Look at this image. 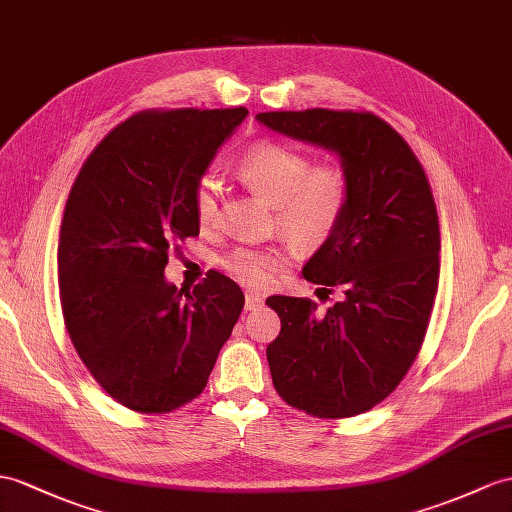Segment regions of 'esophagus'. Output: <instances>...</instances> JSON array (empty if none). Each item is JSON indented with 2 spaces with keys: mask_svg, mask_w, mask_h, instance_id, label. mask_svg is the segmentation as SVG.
<instances>
[{
  "mask_svg": "<svg viewBox=\"0 0 512 512\" xmlns=\"http://www.w3.org/2000/svg\"><path fill=\"white\" fill-rule=\"evenodd\" d=\"M263 295H258V293H247V297H245V310H256V308H260L263 306Z\"/></svg>",
  "mask_w": 512,
  "mask_h": 512,
  "instance_id": "34e87169",
  "label": "esophagus"
}]
</instances>
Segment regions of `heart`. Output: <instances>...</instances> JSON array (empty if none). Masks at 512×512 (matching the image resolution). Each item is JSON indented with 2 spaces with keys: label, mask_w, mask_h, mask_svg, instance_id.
Instances as JSON below:
<instances>
[{
  "label": "heart",
  "mask_w": 512,
  "mask_h": 512,
  "mask_svg": "<svg viewBox=\"0 0 512 512\" xmlns=\"http://www.w3.org/2000/svg\"><path fill=\"white\" fill-rule=\"evenodd\" d=\"M239 178L273 206L276 226L297 247L326 243L345 215L350 184L339 167L310 169V158L280 143H256L236 162ZM193 210L202 228L219 215V184L202 178L193 191ZM286 263L278 247H239L223 258V269L252 289H263Z\"/></svg>",
  "instance_id": "obj_1"
}]
</instances>
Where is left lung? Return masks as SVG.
<instances>
[{
    "label": "left lung",
    "mask_w": 512,
    "mask_h": 512,
    "mask_svg": "<svg viewBox=\"0 0 512 512\" xmlns=\"http://www.w3.org/2000/svg\"><path fill=\"white\" fill-rule=\"evenodd\" d=\"M269 130L336 154L350 184L339 228L304 278L341 302L273 295L282 330L267 345L282 400L321 419L354 417L395 391L421 350L439 289L441 232L421 162L371 112H260Z\"/></svg>",
    "instance_id": "1"
}]
</instances>
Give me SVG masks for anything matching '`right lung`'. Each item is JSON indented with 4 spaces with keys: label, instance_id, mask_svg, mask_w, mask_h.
Masks as SVG:
<instances>
[{
    "label": "right lung",
    "instance_id": "1",
    "mask_svg": "<svg viewBox=\"0 0 512 512\" xmlns=\"http://www.w3.org/2000/svg\"><path fill=\"white\" fill-rule=\"evenodd\" d=\"M245 117L243 106L139 112L73 182L58 243L62 317L91 376L136 413L195 400L239 321V284L213 271L184 293L165 267L173 245L199 234L193 191Z\"/></svg>",
    "mask_w": 512,
    "mask_h": 512
}]
</instances>
